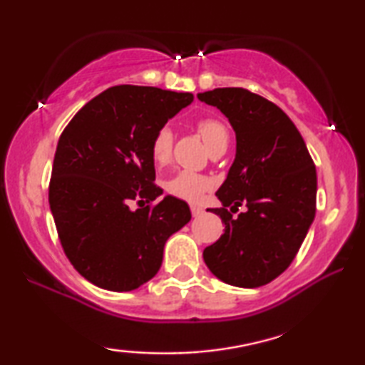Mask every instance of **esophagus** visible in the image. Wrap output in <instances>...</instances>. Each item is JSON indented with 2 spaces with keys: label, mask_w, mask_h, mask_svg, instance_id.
Masks as SVG:
<instances>
[{
  "label": "esophagus",
  "mask_w": 365,
  "mask_h": 365,
  "mask_svg": "<svg viewBox=\"0 0 365 365\" xmlns=\"http://www.w3.org/2000/svg\"><path fill=\"white\" fill-rule=\"evenodd\" d=\"M191 212H192L194 217H199L204 212V209L201 206H191Z\"/></svg>",
  "instance_id": "obj_1"
}]
</instances>
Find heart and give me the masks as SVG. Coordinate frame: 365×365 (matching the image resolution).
<instances>
[{
  "label": "heart",
  "mask_w": 365,
  "mask_h": 365,
  "mask_svg": "<svg viewBox=\"0 0 365 365\" xmlns=\"http://www.w3.org/2000/svg\"><path fill=\"white\" fill-rule=\"evenodd\" d=\"M197 131L201 134L202 141L206 143V146L211 149L216 144L227 141V129L221 121L214 118H204L197 123ZM173 131L168 126L159 129L154 134L153 143H151V158L158 166L166 164L171 159L173 153ZM212 187V181L202 174L192 173V171H179L168 179L164 182V189L168 194H171L174 197L184 199V201H201L204 194Z\"/></svg>",
  "instance_id": "heart-1"
}]
</instances>
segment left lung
<instances>
[{
    "mask_svg": "<svg viewBox=\"0 0 365 365\" xmlns=\"http://www.w3.org/2000/svg\"><path fill=\"white\" fill-rule=\"evenodd\" d=\"M197 98L217 108L236 133V158L212 209L224 234L204 249L214 276L254 289L286 271L316 216L317 174L306 143L286 113L242 88H216ZM239 205L247 211L232 218Z\"/></svg>",
    "mask_w": 365,
    "mask_h": 365,
    "instance_id": "obj_1",
    "label": "left lung"
}]
</instances>
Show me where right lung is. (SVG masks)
Segmentation results:
<instances>
[{
  "label": "right lung",
  "mask_w": 365,
  "mask_h": 365,
  "mask_svg": "<svg viewBox=\"0 0 365 365\" xmlns=\"http://www.w3.org/2000/svg\"><path fill=\"white\" fill-rule=\"evenodd\" d=\"M191 93L121 84L98 94L64 129L49 207L69 262L94 286L134 291L156 276L164 244L191 221L189 206L154 184V134L192 103ZM138 200L131 210L128 202ZM143 206L141 207L140 204Z\"/></svg>",
  "instance_id": "add662e5"
}]
</instances>
